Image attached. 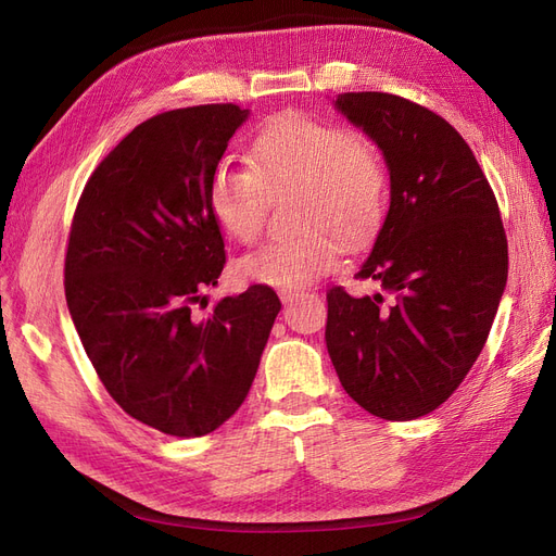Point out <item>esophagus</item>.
<instances>
[{
    "instance_id": "obj_1",
    "label": "esophagus",
    "mask_w": 556,
    "mask_h": 556,
    "mask_svg": "<svg viewBox=\"0 0 556 556\" xmlns=\"http://www.w3.org/2000/svg\"><path fill=\"white\" fill-rule=\"evenodd\" d=\"M278 294H280V301H282L285 306H292V301L299 296V294H294L292 290H280Z\"/></svg>"
}]
</instances>
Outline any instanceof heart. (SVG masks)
Here are the masks:
<instances>
[{
	"label": "heart",
	"mask_w": 556,
	"mask_h": 556,
	"mask_svg": "<svg viewBox=\"0 0 556 556\" xmlns=\"http://www.w3.org/2000/svg\"><path fill=\"white\" fill-rule=\"evenodd\" d=\"M294 188L296 223L304 229L239 262L252 282L306 288L339 266V238L350 248L371 241L390 206L387 164L371 141L304 113H280L252 137L248 164L213 166L208 208L229 239L252 243L264 229L268 194Z\"/></svg>",
	"instance_id": "1"
}]
</instances>
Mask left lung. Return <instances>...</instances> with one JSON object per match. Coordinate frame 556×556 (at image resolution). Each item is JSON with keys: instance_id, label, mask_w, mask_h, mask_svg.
<instances>
[{"instance_id": "8db88e82", "label": "left lung", "mask_w": 556, "mask_h": 556, "mask_svg": "<svg viewBox=\"0 0 556 556\" xmlns=\"http://www.w3.org/2000/svg\"><path fill=\"white\" fill-rule=\"evenodd\" d=\"M336 109L382 150L390 211L355 278L392 299L327 292V350L343 390L406 422L447 401L490 336L508 280V239L473 150L441 115L387 92Z\"/></svg>"}]
</instances>
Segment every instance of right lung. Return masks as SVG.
<instances>
[{
    "label": "right lung",
    "instance_id": "obj_1",
    "mask_svg": "<svg viewBox=\"0 0 556 556\" xmlns=\"http://www.w3.org/2000/svg\"><path fill=\"white\" fill-rule=\"evenodd\" d=\"M245 117L204 104L134 127L88 178L66 243V306L99 380L129 417L180 439L241 408L280 311L268 285L194 308L227 262L208 178Z\"/></svg>",
    "mask_w": 556,
    "mask_h": 556
}]
</instances>
